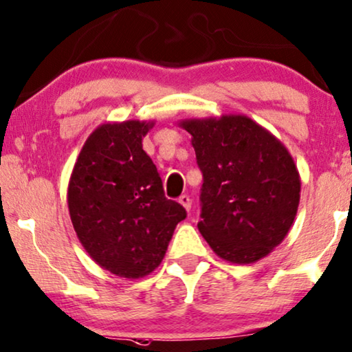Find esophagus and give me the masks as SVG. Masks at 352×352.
I'll return each mask as SVG.
<instances>
[{
    "instance_id": "obj_1",
    "label": "esophagus",
    "mask_w": 352,
    "mask_h": 352,
    "mask_svg": "<svg viewBox=\"0 0 352 352\" xmlns=\"http://www.w3.org/2000/svg\"><path fill=\"white\" fill-rule=\"evenodd\" d=\"M179 204L187 210V212H189L190 207H192V202H190L189 195H181V197H179Z\"/></svg>"
}]
</instances>
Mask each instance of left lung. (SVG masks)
I'll use <instances>...</instances> for the list:
<instances>
[{"mask_svg": "<svg viewBox=\"0 0 352 352\" xmlns=\"http://www.w3.org/2000/svg\"><path fill=\"white\" fill-rule=\"evenodd\" d=\"M204 175L199 231L218 257L248 265L283 243L298 213L300 176L285 144L244 115L190 118Z\"/></svg>", "mask_w": 352, "mask_h": 352, "instance_id": "1", "label": "left lung"}]
</instances>
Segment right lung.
Here are the masks:
<instances>
[{
    "mask_svg": "<svg viewBox=\"0 0 352 352\" xmlns=\"http://www.w3.org/2000/svg\"><path fill=\"white\" fill-rule=\"evenodd\" d=\"M155 121L104 122L87 137L67 186V207L82 248L121 278L147 276L165 257L186 210L163 192L144 152Z\"/></svg>",
    "mask_w": 352,
    "mask_h": 352,
    "instance_id": "add662e5",
    "label": "right lung"
}]
</instances>
